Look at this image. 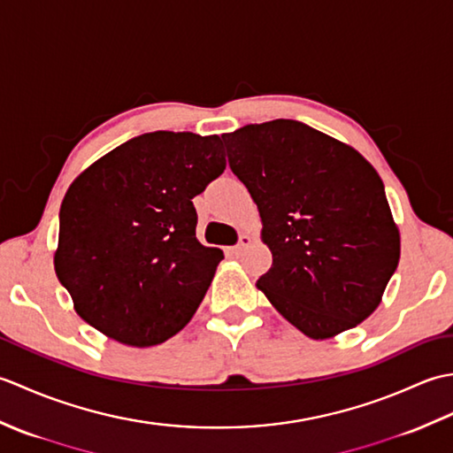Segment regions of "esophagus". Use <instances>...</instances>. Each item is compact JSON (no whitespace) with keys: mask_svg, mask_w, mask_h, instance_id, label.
<instances>
[{"mask_svg":"<svg viewBox=\"0 0 453 453\" xmlns=\"http://www.w3.org/2000/svg\"><path fill=\"white\" fill-rule=\"evenodd\" d=\"M249 245H251V237H249V235H239V242H237V245H234L232 249H229V251H232L234 255H242L243 253V249L245 247H249Z\"/></svg>","mask_w":453,"mask_h":453,"instance_id":"34e87169","label":"esophagus"}]
</instances>
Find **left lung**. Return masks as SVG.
Instances as JSON below:
<instances>
[{"label":"left lung","instance_id":"obj_1","mask_svg":"<svg viewBox=\"0 0 453 453\" xmlns=\"http://www.w3.org/2000/svg\"><path fill=\"white\" fill-rule=\"evenodd\" d=\"M221 138L273 253L258 290L315 341L370 317L401 255L378 171L354 148L297 120L247 124Z\"/></svg>","mask_w":453,"mask_h":453}]
</instances>
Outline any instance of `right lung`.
Listing matches in <instances>:
<instances>
[{
    "label": "right lung",
    "instance_id": "obj_1",
    "mask_svg": "<svg viewBox=\"0 0 453 453\" xmlns=\"http://www.w3.org/2000/svg\"><path fill=\"white\" fill-rule=\"evenodd\" d=\"M224 169L219 136L159 130L124 142L72 182L54 268L83 321L143 349L192 319L224 258L196 239L192 198Z\"/></svg>",
    "mask_w": 453,
    "mask_h": 453
}]
</instances>
